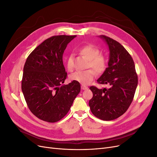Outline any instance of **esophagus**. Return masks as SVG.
I'll return each mask as SVG.
<instances>
[{
	"label": "esophagus",
	"mask_w": 157,
	"mask_h": 157,
	"mask_svg": "<svg viewBox=\"0 0 157 157\" xmlns=\"http://www.w3.org/2000/svg\"><path fill=\"white\" fill-rule=\"evenodd\" d=\"M81 88L82 90H87L88 87L86 86H85V85H81Z\"/></svg>",
	"instance_id": "34e87169"
}]
</instances>
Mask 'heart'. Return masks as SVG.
<instances>
[{
  "label": "heart",
  "mask_w": 157,
  "mask_h": 157,
  "mask_svg": "<svg viewBox=\"0 0 157 157\" xmlns=\"http://www.w3.org/2000/svg\"><path fill=\"white\" fill-rule=\"evenodd\" d=\"M78 53L88 59V70L77 71L71 75L70 78L72 81L79 82L82 84H88L91 82L98 74H102L105 71L108 59L107 56L100 53V50L93 44H87L82 46L78 50ZM74 67V58L72 55L69 56L67 59V68L72 71Z\"/></svg>",
  "instance_id": "1"
}]
</instances>
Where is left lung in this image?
Returning a JSON list of instances; mask_svg holds the SVG:
<instances>
[{"instance_id": "obj_1", "label": "left lung", "mask_w": 157, "mask_h": 157, "mask_svg": "<svg viewBox=\"0 0 157 157\" xmlns=\"http://www.w3.org/2000/svg\"><path fill=\"white\" fill-rule=\"evenodd\" d=\"M109 46L110 56L103 75L97 80L109 84V88L98 89L92 86L93 93L89 106L93 115L103 121H112L122 115L133 101L138 82L132 56L119 42L105 35H100Z\"/></svg>"}]
</instances>
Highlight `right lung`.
<instances>
[{
  "label": "right lung",
  "instance_id": "obj_1",
  "mask_svg": "<svg viewBox=\"0 0 157 157\" xmlns=\"http://www.w3.org/2000/svg\"><path fill=\"white\" fill-rule=\"evenodd\" d=\"M75 36H52L27 57L21 90L29 110L40 120L56 122L62 119L80 91L79 82L73 81L63 85L67 76L63 54Z\"/></svg>",
  "mask_w": 157,
  "mask_h": 157
}]
</instances>
